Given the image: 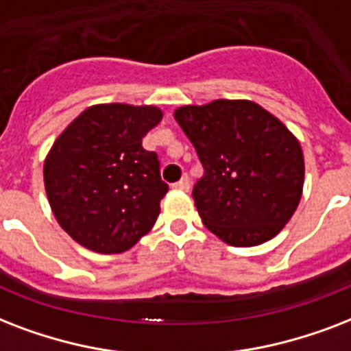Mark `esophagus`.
<instances>
[{
	"label": "esophagus",
	"instance_id": "34e87169",
	"mask_svg": "<svg viewBox=\"0 0 351 351\" xmlns=\"http://www.w3.org/2000/svg\"><path fill=\"white\" fill-rule=\"evenodd\" d=\"M172 186H173V189H176V190H184V192H186V190L190 189V179L186 178V176H184L183 179H179L178 183H173Z\"/></svg>",
	"mask_w": 351,
	"mask_h": 351
}]
</instances>
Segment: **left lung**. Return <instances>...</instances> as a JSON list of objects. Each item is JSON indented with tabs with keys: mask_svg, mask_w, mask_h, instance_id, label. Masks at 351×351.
<instances>
[{
	"mask_svg": "<svg viewBox=\"0 0 351 351\" xmlns=\"http://www.w3.org/2000/svg\"><path fill=\"white\" fill-rule=\"evenodd\" d=\"M203 165L192 197L201 221L234 247L284 229L304 186V156L282 122L251 100H214L173 113Z\"/></svg>",
	"mask_w": 351,
	"mask_h": 351,
	"instance_id": "1",
	"label": "left lung"
}]
</instances>
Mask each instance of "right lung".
<instances>
[{
    "mask_svg": "<svg viewBox=\"0 0 351 351\" xmlns=\"http://www.w3.org/2000/svg\"><path fill=\"white\" fill-rule=\"evenodd\" d=\"M161 119L154 106H91L54 141L43 167L49 203L89 251H128L156 223L168 184L143 137Z\"/></svg>",
    "mask_w": 351,
    "mask_h": 351,
    "instance_id": "1",
    "label": "right lung"
}]
</instances>
